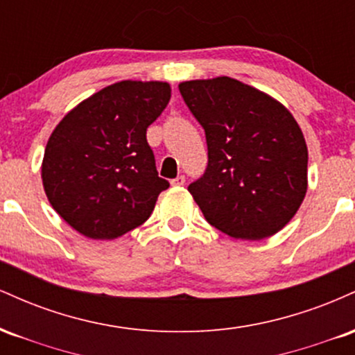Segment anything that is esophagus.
Masks as SVG:
<instances>
[{"mask_svg":"<svg viewBox=\"0 0 355 355\" xmlns=\"http://www.w3.org/2000/svg\"><path fill=\"white\" fill-rule=\"evenodd\" d=\"M172 185L173 187H182L185 185V175H178V177H175L172 180Z\"/></svg>","mask_w":355,"mask_h":355,"instance_id":"1","label":"esophagus"}]
</instances>
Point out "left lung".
<instances>
[{
  "label": "left lung",
  "mask_w": 355,
  "mask_h": 355,
  "mask_svg": "<svg viewBox=\"0 0 355 355\" xmlns=\"http://www.w3.org/2000/svg\"><path fill=\"white\" fill-rule=\"evenodd\" d=\"M178 89L205 130L209 165L189 191L207 222L242 240L282 230L307 191V145L295 118L229 76L183 81Z\"/></svg>",
  "instance_id": "8db88e82"
}]
</instances>
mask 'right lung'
<instances>
[{
	"label": "right lung",
	"mask_w": 355,
	"mask_h": 355,
	"mask_svg": "<svg viewBox=\"0 0 355 355\" xmlns=\"http://www.w3.org/2000/svg\"><path fill=\"white\" fill-rule=\"evenodd\" d=\"M172 96L164 81H120L81 101L53 130L42 166L51 207L85 237L112 240L148 220L160 191L146 128Z\"/></svg>",
	"instance_id": "right-lung-1"
}]
</instances>
